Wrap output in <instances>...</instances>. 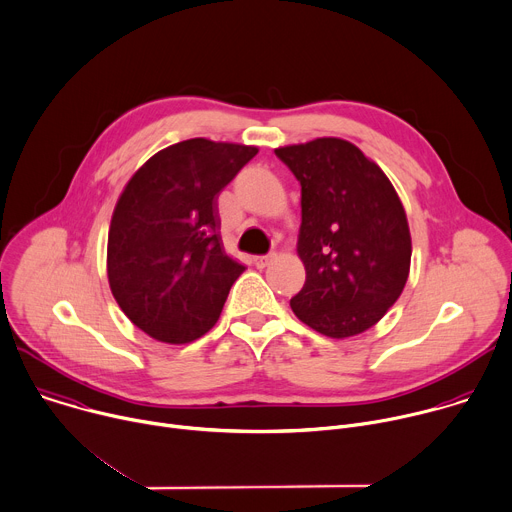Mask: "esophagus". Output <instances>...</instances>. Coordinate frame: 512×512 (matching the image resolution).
<instances>
[{
    "label": "esophagus",
    "instance_id": "obj_1",
    "mask_svg": "<svg viewBox=\"0 0 512 512\" xmlns=\"http://www.w3.org/2000/svg\"><path fill=\"white\" fill-rule=\"evenodd\" d=\"M273 257L275 255H257V257H253V263L257 269H265L273 261Z\"/></svg>",
    "mask_w": 512,
    "mask_h": 512
}]
</instances>
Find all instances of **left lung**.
Here are the masks:
<instances>
[{"label":"left lung","mask_w":512,"mask_h":512,"mask_svg":"<svg viewBox=\"0 0 512 512\" xmlns=\"http://www.w3.org/2000/svg\"><path fill=\"white\" fill-rule=\"evenodd\" d=\"M275 154L301 185L305 283L289 305L327 337L358 335L386 315L408 281L412 239L402 201L384 170L348 140L325 136Z\"/></svg>","instance_id":"left-lung-1"}]
</instances>
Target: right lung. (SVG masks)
Returning <instances> with one entry per match:
<instances>
[{
    "label": "right lung",
    "instance_id": "add662e5",
    "mask_svg": "<svg viewBox=\"0 0 512 512\" xmlns=\"http://www.w3.org/2000/svg\"><path fill=\"white\" fill-rule=\"evenodd\" d=\"M257 152L191 138L150 156L126 183L108 231V283L126 317L158 342L205 335L245 271L223 249L217 197Z\"/></svg>",
    "mask_w": 512,
    "mask_h": 512
}]
</instances>
